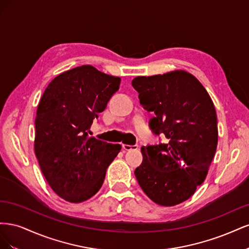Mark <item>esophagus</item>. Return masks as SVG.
Masks as SVG:
<instances>
[{
    "instance_id": "34e87169",
    "label": "esophagus",
    "mask_w": 249,
    "mask_h": 249,
    "mask_svg": "<svg viewBox=\"0 0 249 249\" xmlns=\"http://www.w3.org/2000/svg\"><path fill=\"white\" fill-rule=\"evenodd\" d=\"M138 145H129V144H123V149L124 150H133V149H137Z\"/></svg>"
}]
</instances>
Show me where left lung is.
<instances>
[{
    "label": "left lung",
    "mask_w": 249,
    "mask_h": 249,
    "mask_svg": "<svg viewBox=\"0 0 249 249\" xmlns=\"http://www.w3.org/2000/svg\"><path fill=\"white\" fill-rule=\"evenodd\" d=\"M149 126L166 143L141 147L135 177L147 196L164 207L190 198L205 180L218 142L217 116L207 90L193 74L175 71L132 81Z\"/></svg>",
    "instance_id": "1"
}]
</instances>
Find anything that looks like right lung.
<instances>
[{
	"mask_svg": "<svg viewBox=\"0 0 249 249\" xmlns=\"http://www.w3.org/2000/svg\"><path fill=\"white\" fill-rule=\"evenodd\" d=\"M119 84L120 78L82 65L60 73L41 96L35 118V155L53 191L67 201L92 197L122 149L88 135Z\"/></svg>",
	"mask_w": 249,
	"mask_h": 249,
	"instance_id": "1",
	"label": "right lung"
}]
</instances>
